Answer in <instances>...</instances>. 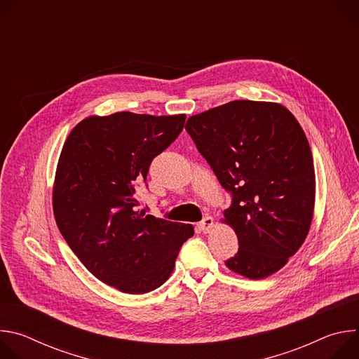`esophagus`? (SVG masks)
Instances as JSON below:
<instances>
[{"label":"esophagus","mask_w":359,"mask_h":359,"mask_svg":"<svg viewBox=\"0 0 359 359\" xmlns=\"http://www.w3.org/2000/svg\"><path fill=\"white\" fill-rule=\"evenodd\" d=\"M213 219L210 217V216H208V217H204L198 224H197V227L200 229V231H203V233H209L210 230H212V227H213Z\"/></svg>","instance_id":"esophagus-1"}]
</instances>
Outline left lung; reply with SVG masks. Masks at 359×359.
<instances>
[{"mask_svg": "<svg viewBox=\"0 0 359 359\" xmlns=\"http://www.w3.org/2000/svg\"><path fill=\"white\" fill-rule=\"evenodd\" d=\"M186 130L231 196L224 222L238 251L226 266L251 280L274 274L313 220L316 173L299 123L283 105L234 100L189 118Z\"/></svg>", "mask_w": 359, "mask_h": 359, "instance_id": "8db88e82", "label": "left lung"}]
</instances>
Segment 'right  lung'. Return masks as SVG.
I'll return each instance as SVG.
<instances>
[{"instance_id": "add662e5", "label": "right lung", "mask_w": 359, "mask_h": 359, "mask_svg": "<svg viewBox=\"0 0 359 359\" xmlns=\"http://www.w3.org/2000/svg\"><path fill=\"white\" fill-rule=\"evenodd\" d=\"M186 116L118 112L90 116L69 133L58 162L54 215L61 234L100 281L128 294L161 287L191 224L137 212L139 182L180 135Z\"/></svg>"}]
</instances>
